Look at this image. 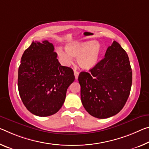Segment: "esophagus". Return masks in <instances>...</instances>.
<instances>
[{
	"instance_id": "34e87169",
	"label": "esophagus",
	"mask_w": 149,
	"mask_h": 149,
	"mask_svg": "<svg viewBox=\"0 0 149 149\" xmlns=\"http://www.w3.org/2000/svg\"><path fill=\"white\" fill-rule=\"evenodd\" d=\"M74 75H75V79H77L78 78V75H79V72L77 71L74 70Z\"/></svg>"
}]
</instances>
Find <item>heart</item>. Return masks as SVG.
<instances>
[{
	"mask_svg": "<svg viewBox=\"0 0 149 149\" xmlns=\"http://www.w3.org/2000/svg\"><path fill=\"white\" fill-rule=\"evenodd\" d=\"M66 50L58 49V55L65 64H70L73 58H77L79 66L82 69L89 70L93 68L98 62L101 54V46L98 43L92 41L71 42L66 45Z\"/></svg>",
	"mask_w": 149,
	"mask_h": 149,
	"instance_id": "heart-1",
	"label": "heart"
}]
</instances>
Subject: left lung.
I'll return each instance as SVG.
<instances>
[{"label": "left lung", "mask_w": 149, "mask_h": 149, "mask_svg": "<svg viewBox=\"0 0 149 149\" xmlns=\"http://www.w3.org/2000/svg\"><path fill=\"white\" fill-rule=\"evenodd\" d=\"M89 72H81L78 77L84 108L98 119L117 114L125 105L132 85V70L126 52L113 41L105 58Z\"/></svg>", "instance_id": "obj_1"}]
</instances>
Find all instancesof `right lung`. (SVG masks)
<instances>
[{"instance_id":"right-lung-1","label":"right lung","mask_w":149,"mask_h":149,"mask_svg":"<svg viewBox=\"0 0 149 149\" xmlns=\"http://www.w3.org/2000/svg\"><path fill=\"white\" fill-rule=\"evenodd\" d=\"M48 40L32 42L22 56L18 87L27 109L39 117L57 113L64 103L68 87L75 80L74 71L61 65Z\"/></svg>"}]
</instances>
